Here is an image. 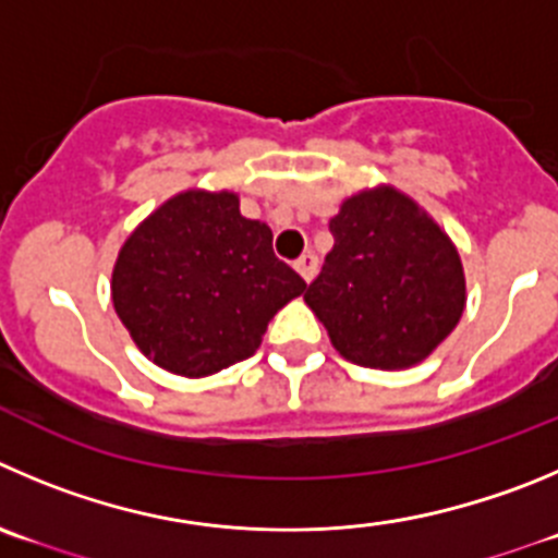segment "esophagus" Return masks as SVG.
<instances>
[{"label": "esophagus", "instance_id": "1", "mask_svg": "<svg viewBox=\"0 0 558 558\" xmlns=\"http://www.w3.org/2000/svg\"><path fill=\"white\" fill-rule=\"evenodd\" d=\"M294 267H296V272L303 275L305 283H311V280L316 278V269H319V258H316L314 253H303L294 262Z\"/></svg>", "mask_w": 558, "mask_h": 558}]
</instances>
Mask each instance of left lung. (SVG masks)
I'll return each instance as SVG.
<instances>
[{
  "label": "left lung",
  "instance_id": "8db88e82",
  "mask_svg": "<svg viewBox=\"0 0 558 558\" xmlns=\"http://www.w3.org/2000/svg\"><path fill=\"white\" fill-rule=\"evenodd\" d=\"M330 233L336 244L305 303L332 347L368 368L424 361L465 308V275L451 239L388 186L343 201Z\"/></svg>",
  "mask_w": 558,
  "mask_h": 558
}]
</instances>
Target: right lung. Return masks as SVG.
I'll list each match as a JSON object with an SVG mask.
<instances>
[{
    "instance_id": "1",
    "label": "right lung",
    "mask_w": 558,
    "mask_h": 558,
    "mask_svg": "<svg viewBox=\"0 0 558 558\" xmlns=\"http://www.w3.org/2000/svg\"><path fill=\"white\" fill-rule=\"evenodd\" d=\"M305 291L272 231L239 215L231 192H184L121 247L112 303L156 366L206 377L247 361L269 319Z\"/></svg>"
}]
</instances>
